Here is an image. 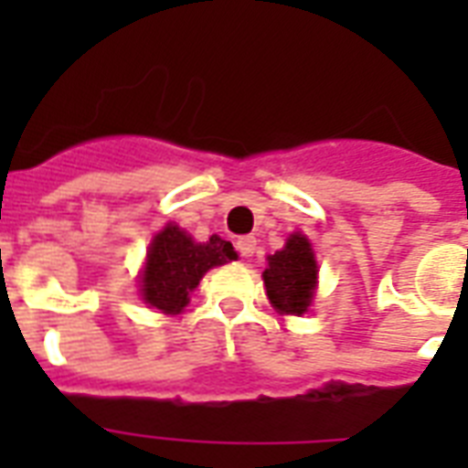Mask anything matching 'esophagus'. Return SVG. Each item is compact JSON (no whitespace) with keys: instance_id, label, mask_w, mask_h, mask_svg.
Segmentation results:
<instances>
[{"instance_id":"obj_1","label":"esophagus","mask_w":468,"mask_h":468,"mask_svg":"<svg viewBox=\"0 0 468 468\" xmlns=\"http://www.w3.org/2000/svg\"><path fill=\"white\" fill-rule=\"evenodd\" d=\"M238 245V252H240L242 257H252L255 255L257 250V240L252 238V235H245V238H240V240L235 242Z\"/></svg>"}]
</instances>
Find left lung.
<instances>
[{
	"instance_id": "left-lung-1",
	"label": "left lung",
	"mask_w": 468,
	"mask_h": 468,
	"mask_svg": "<svg viewBox=\"0 0 468 468\" xmlns=\"http://www.w3.org/2000/svg\"><path fill=\"white\" fill-rule=\"evenodd\" d=\"M262 279L270 303L282 315H303L318 286V262L306 235H289L284 250L267 257Z\"/></svg>"
}]
</instances>
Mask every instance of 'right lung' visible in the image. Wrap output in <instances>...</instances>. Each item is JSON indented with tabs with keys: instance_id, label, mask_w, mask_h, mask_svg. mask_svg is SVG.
<instances>
[{
	"instance_id": "1",
	"label": "right lung",
	"mask_w": 468,
	"mask_h": 468,
	"mask_svg": "<svg viewBox=\"0 0 468 468\" xmlns=\"http://www.w3.org/2000/svg\"><path fill=\"white\" fill-rule=\"evenodd\" d=\"M238 252L218 235L197 242L186 230L167 223L153 238L141 271V296L150 308L176 315L189 303V293L213 267L233 262Z\"/></svg>"
}]
</instances>
